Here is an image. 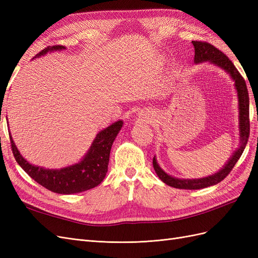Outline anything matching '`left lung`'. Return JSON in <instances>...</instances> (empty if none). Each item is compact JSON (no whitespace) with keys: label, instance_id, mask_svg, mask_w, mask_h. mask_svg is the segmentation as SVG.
I'll use <instances>...</instances> for the list:
<instances>
[{"label":"left lung","instance_id":"1","mask_svg":"<svg viewBox=\"0 0 258 258\" xmlns=\"http://www.w3.org/2000/svg\"><path fill=\"white\" fill-rule=\"evenodd\" d=\"M195 47V59L194 61L198 63V62L202 61H210L211 63H214L216 66H220L224 70L227 71L231 79L235 81L236 89L238 91V98H239V113H240V139H241V145L238 148V151L233 154L232 157L229 159V161L226 163V166L218 171L217 173L199 178V179H179L168 175L167 173L163 172L161 168L158 166L156 158H153V167L156 171V173L159 176V178L163 183L167 185L174 187V188L179 189H200L206 188V187L215 185L217 183L222 182L223 179L227 176L232 168L235 167L237 161L241 157L242 153H243L244 148L247 144L248 137H249V98H248V91L246 88V84L243 77L239 73L237 68L233 66L232 62L229 60V58L226 56L224 52H222L220 49H217L212 44L208 42L202 41H192L191 42Z\"/></svg>","mask_w":258,"mask_h":258}]
</instances>
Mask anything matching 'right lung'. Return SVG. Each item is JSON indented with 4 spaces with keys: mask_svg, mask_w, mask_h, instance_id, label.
Instances as JSON below:
<instances>
[{
    "mask_svg": "<svg viewBox=\"0 0 258 258\" xmlns=\"http://www.w3.org/2000/svg\"><path fill=\"white\" fill-rule=\"evenodd\" d=\"M63 48L64 47L60 45L53 46V47L48 46L47 48H44L38 52L36 56H41L49 50H59ZM122 123L121 120L116 121L110 127L99 132L89 152L81 162L60 170H48L30 165L15 146L11 134L9 135L14 157L29 176L50 191L70 195L91 189L103 181L107 172L111 147Z\"/></svg>",
    "mask_w": 258,
    "mask_h": 258,
    "instance_id": "1",
    "label": "right lung"
}]
</instances>
